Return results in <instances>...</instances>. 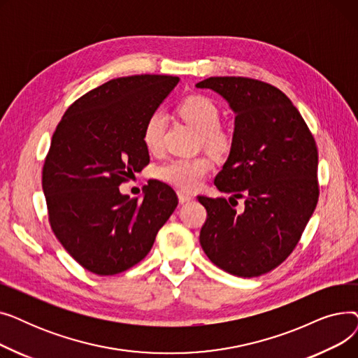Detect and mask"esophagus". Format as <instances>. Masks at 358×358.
<instances>
[{"mask_svg":"<svg viewBox=\"0 0 358 358\" xmlns=\"http://www.w3.org/2000/svg\"><path fill=\"white\" fill-rule=\"evenodd\" d=\"M178 200H180V203H187V201L193 200V196L185 193V192H178Z\"/></svg>","mask_w":358,"mask_h":358,"instance_id":"34e87169","label":"esophagus"}]
</instances>
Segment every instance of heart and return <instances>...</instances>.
<instances>
[{"label":"heart","instance_id":"b5f03b06","mask_svg":"<svg viewBox=\"0 0 358 358\" xmlns=\"http://www.w3.org/2000/svg\"><path fill=\"white\" fill-rule=\"evenodd\" d=\"M180 116L203 135L204 142L213 149H223L228 138L217 127L219 110L216 104L204 96L187 97L178 107ZM165 130L164 111L157 110L149 116L143 127V143L149 152H158L162 148ZM212 162L208 157L173 158L157 168V177L182 190H193L209 174Z\"/></svg>","mask_w":358,"mask_h":358}]
</instances>
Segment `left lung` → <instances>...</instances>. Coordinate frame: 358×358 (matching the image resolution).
<instances>
[{
	"label": "left lung",
	"instance_id": "obj_1",
	"mask_svg": "<svg viewBox=\"0 0 358 358\" xmlns=\"http://www.w3.org/2000/svg\"><path fill=\"white\" fill-rule=\"evenodd\" d=\"M235 113L231 152L215 185L223 197L199 196L208 210L200 245L215 266L258 277L294 250L319 197L317 149L303 117L278 88L251 78L210 77L196 84ZM243 198L236 214L229 203Z\"/></svg>",
	"mask_w": 358,
	"mask_h": 358
}]
</instances>
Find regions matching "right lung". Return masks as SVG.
Masks as SVG:
<instances>
[{
	"mask_svg": "<svg viewBox=\"0 0 358 358\" xmlns=\"http://www.w3.org/2000/svg\"><path fill=\"white\" fill-rule=\"evenodd\" d=\"M171 75H131L88 91L62 116L42 174L55 236L85 270L119 274L142 261L176 210V192L148 182L142 200L119 185L149 164L143 127L178 84Z\"/></svg>",
	"mask_w": 358,
	"mask_h": 358,
	"instance_id": "add662e5",
	"label": "right lung"
}]
</instances>
